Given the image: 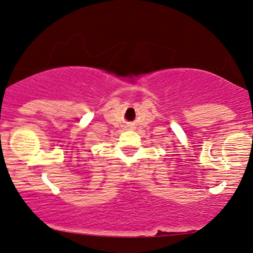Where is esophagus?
Masks as SVG:
<instances>
[{
	"instance_id": "34e87169",
	"label": "esophagus",
	"mask_w": 253,
	"mask_h": 253,
	"mask_svg": "<svg viewBox=\"0 0 253 253\" xmlns=\"http://www.w3.org/2000/svg\"><path fill=\"white\" fill-rule=\"evenodd\" d=\"M130 128H132V126H130Z\"/></svg>"
}]
</instances>
